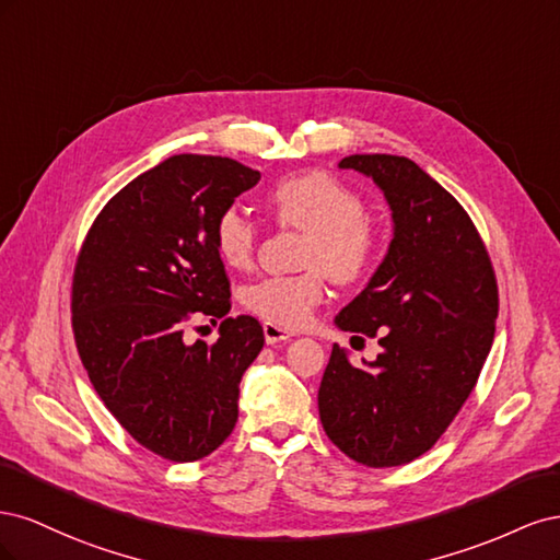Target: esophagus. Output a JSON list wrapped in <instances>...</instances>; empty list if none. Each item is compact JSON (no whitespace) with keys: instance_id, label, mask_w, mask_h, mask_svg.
<instances>
[{"instance_id":"obj_1","label":"esophagus","mask_w":560,"mask_h":560,"mask_svg":"<svg viewBox=\"0 0 560 560\" xmlns=\"http://www.w3.org/2000/svg\"><path fill=\"white\" fill-rule=\"evenodd\" d=\"M292 336H294L292 331H287V329L278 327V325H270V322H264V338H266V343H268V346L282 343V341H290Z\"/></svg>"}]
</instances>
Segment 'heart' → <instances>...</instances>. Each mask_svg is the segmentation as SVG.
I'll use <instances>...</instances> for the list:
<instances>
[{
    "label": "heart",
    "mask_w": 560,
    "mask_h": 560,
    "mask_svg": "<svg viewBox=\"0 0 560 560\" xmlns=\"http://www.w3.org/2000/svg\"><path fill=\"white\" fill-rule=\"evenodd\" d=\"M268 206L287 226L308 231L299 276H268L243 290V306L270 325L299 329L325 296V276L338 284L366 280L378 264L381 243L364 222V200L327 173H303L282 179L268 194ZM214 245L222 261L235 270L252 266L257 229L238 210L217 219Z\"/></svg>",
    "instance_id": "obj_1"
}]
</instances>
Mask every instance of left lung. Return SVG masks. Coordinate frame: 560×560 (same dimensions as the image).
I'll return each instance as SVG.
<instances>
[{
	"instance_id": "8db88e82",
	"label": "left lung",
	"mask_w": 560,
	"mask_h": 560,
	"mask_svg": "<svg viewBox=\"0 0 560 560\" xmlns=\"http://www.w3.org/2000/svg\"><path fill=\"white\" fill-rule=\"evenodd\" d=\"M338 167L374 179L393 241L334 319L343 331L378 334L381 354L358 369L334 343L319 420L352 460L395 467L430 451L477 385L495 336L498 284L471 219L420 165L352 154Z\"/></svg>"
}]
</instances>
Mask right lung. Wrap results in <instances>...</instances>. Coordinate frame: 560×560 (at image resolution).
<instances>
[{
  "label": "right lung",
  "mask_w": 560,
  "mask_h": 560,
  "mask_svg": "<svg viewBox=\"0 0 560 560\" xmlns=\"http://www.w3.org/2000/svg\"><path fill=\"white\" fill-rule=\"evenodd\" d=\"M259 171L177 154L135 177L93 222L72 282V325L100 399L144 448L194 463L238 420L241 381L264 348L254 317H226L217 343H186L196 313L231 311L214 226Z\"/></svg>",
  "instance_id": "right-lung-1"
}]
</instances>
